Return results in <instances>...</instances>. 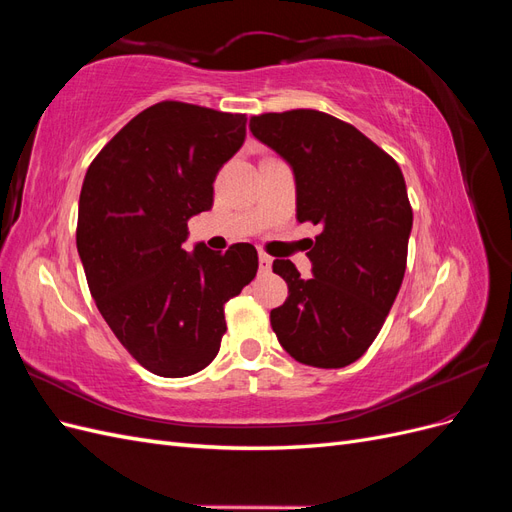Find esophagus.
I'll use <instances>...</instances> for the list:
<instances>
[{"mask_svg":"<svg viewBox=\"0 0 512 512\" xmlns=\"http://www.w3.org/2000/svg\"><path fill=\"white\" fill-rule=\"evenodd\" d=\"M258 260H260V271H262V273H269V271H271V265H273V258H271L269 254H265V252H260V254H258Z\"/></svg>","mask_w":512,"mask_h":512,"instance_id":"1","label":"esophagus"}]
</instances>
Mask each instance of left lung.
Listing matches in <instances>:
<instances>
[{
  "instance_id": "obj_1",
  "label": "left lung",
  "mask_w": 512,
  "mask_h": 512,
  "mask_svg": "<svg viewBox=\"0 0 512 512\" xmlns=\"http://www.w3.org/2000/svg\"><path fill=\"white\" fill-rule=\"evenodd\" d=\"M250 130L292 166L297 220L322 228L307 252L314 277L273 260L288 299L271 327L294 361L346 367L374 342L404 280L412 230L404 175L363 132L312 108L256 115Z\"/></svg>"
}]
</instances>
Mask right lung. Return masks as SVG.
<instances>
[{"label":"right lung","mask_w":512,"mask_h":512,"mask_svg":"<svg viewBox=\"0 0 512 512\" xmlns=\"http://www.w3.org/2000/svg\"><path fill=\"white\" fill-rule=\"evenodd\" d=\"M241 113L164 100L145 108L89 164L76 247L102 318L151 374L205 369L226 333L224 303L250 284V243L188 254V220L213 205V181L245 141Z\"/></svg>","instance_id":"obj_1"}]
</instances>
